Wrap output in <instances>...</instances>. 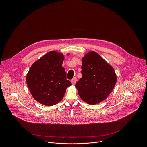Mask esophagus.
Returning <instances> with one entry per match:
<instances>
[{
	"label": "esophagus",
	"instance_id": "34e87169",
	"mask_svg": "<svg viewBox=\"0 0 147 147\" xmlns=\"http://www.w3.org/2000/svg\"><path fill=\"white\" fill-rule=\"evenodd\" d=\"M76 82H77V78H74L71 80V83H72L73 85H74V84H76Z\"/></svg>",
	"mask_w": 147,
	"mask_h": 147
}]
</instances>
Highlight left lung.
Instances as JSON below:
<instances>
[{"label": "left lung", "mask_w": 147, "mask_h": 147, "mask_svg": "<svg viewBox=\"0 0 147 147\" xmlns=\"http://www.w3.org/2000/svg\"><path fill=\"white\" fill-rule=\"evenodd\" d=\"M82 74L76 87L82 100L90 105L105 100L117 82L113 67L94 51L89 52L82 58Z\"/></svg>", "instance_id": "8db88e82"}]
</instances>
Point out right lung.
<instances>
[{
    "mask_svg": "<svg viewBox=\"0 0 147 147\" xmlns=\"http://www.w3.org/2000/svg\"><path fill=\"white\" fill-rule=\"evenodd\" d=\"M64 59L62 53L50 51L33 63L29 69L26 76L28 89L35 100L42 105L58 104L71 85L62 65Z\"/></svg>",
    "mask_w": 147,
    "mask_h": 147,
    "instance_id": "obj_1",
    "label": "right lung"
}]
</instances>
